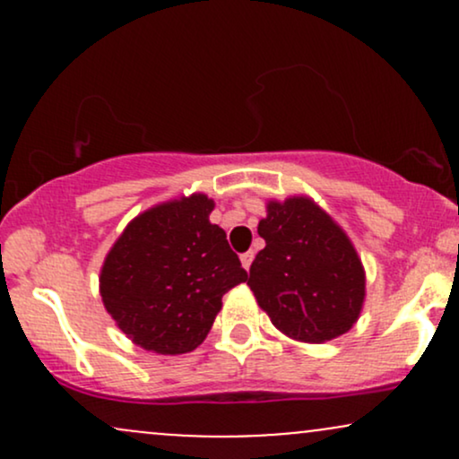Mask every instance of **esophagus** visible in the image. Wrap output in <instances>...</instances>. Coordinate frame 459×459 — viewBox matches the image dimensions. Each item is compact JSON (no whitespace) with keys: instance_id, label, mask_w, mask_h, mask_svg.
<instances>
[{"instance_id":"34e87169","label":"esophagus","mask_w":459,"mask_h":459,"mask_svg":"<svg viewBox=\"0 0 459 459\" xmlns=\"http://www.w3.org/2000/svg\"><path fill=\"white\" fill-rule=\"evenodd\" d=\"M252 261H255V252H244V255H241V265H244L246 270H250Z\"/></svg>"}]
</instances>
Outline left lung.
Masks as SVG:
<instances>
[{
	"label": "left lung",
	"mask_w": 459,
	"mask_h": 459,
	"mask_svg": "<svg viewBox=\"0 0 459 459\" xmlns=\"http://www.w3.org/2000/svg\"><path fill=\"white\" fill-rule=\"evenodd\" d=\"M259 222L265 247L247 287L272 324L299 343H325L351 330L367 296L354 244L313 198H270Z\"/></svg>",
	"instance_id": "1"
}]
</instances>
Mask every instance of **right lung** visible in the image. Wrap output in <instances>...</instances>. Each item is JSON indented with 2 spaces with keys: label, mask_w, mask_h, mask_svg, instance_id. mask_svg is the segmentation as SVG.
<instances>
[{
  "label": "right lung",
  "mask_w": 459,
  "mask_h": 459,
  "mask_svg": "<svg viewBox=\"0 0 459 459\" xmlns=\"http://www.w3.org/2000/svg\"><path fill=\"white\" fill-rule=\"evenodd\" d=\"M207 194L177 196L135 215L105 255L99 293L131 343L161 356L207 339L226 291L247 281L226 233L209 222Z\"/></svg>",
  "instance_id": "1"
}]
</instances>
